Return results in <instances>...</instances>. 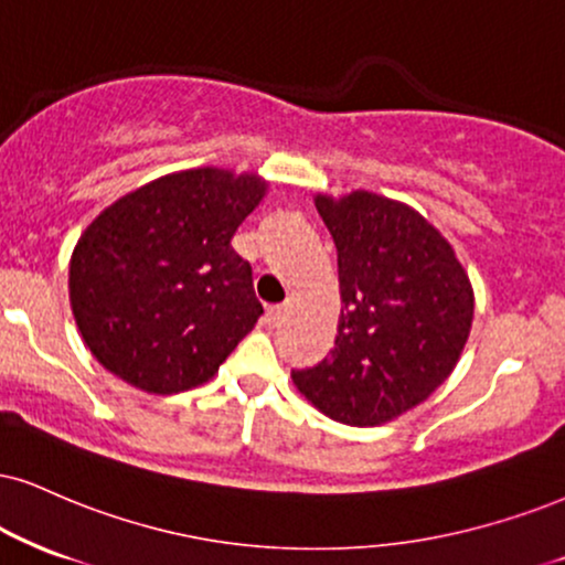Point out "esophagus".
<instances>
[{
  "label": "esophagus",
  "instance_id": "obj_1",
  "mask_svg": "<svg viewBox=\"0 0 565 565\" xmlns=\"http://www.w3.org/2000/svg\"><path fill=\"white\" fill-rule=\"evenodd\" d=\"M290 315V306L282 303V306H271V309H267V324L269 327H277L280 322H285Z\"/></svg>",
  "mask_w": 565,
  "mask_h": 565
}]
</instances>
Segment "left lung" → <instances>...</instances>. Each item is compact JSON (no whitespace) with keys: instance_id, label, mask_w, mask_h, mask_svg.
Wrapping results in <instances>:
<instances>
[{"instance_id":"obj_1","label":"left lung","mask_w":565,"mask_h":565,"mask_svg":"<svg viewBox=\"0 0 565 565\" xmlns=\"http://www.w3.org/2000/svg\"><path fill=\"white\" fill-rule=\"evenodd\" d=\"M338 248L343 309L335 345L296 387L324 416L377 427L427 401L461 359L475 290L461 262L416 209L353 191L317 196Z\"/></svg>"}]
</instances>
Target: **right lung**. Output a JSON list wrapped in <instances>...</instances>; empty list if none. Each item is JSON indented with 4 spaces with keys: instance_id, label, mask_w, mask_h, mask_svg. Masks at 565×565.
<instances>
[{
    "instance_id": "1",
    "label": "right lung",
    "mask_w": 565,
    "mask_h": 565,
    "mask_svg": "<svg viewBox=\"0 0 565 565\" xmlns=\"http://www.w3.org/2000/svg\"><path fill=\"white\" fill-rule=\"evenodd\" d=\"M267 183L217 167L172 172L107 206L70 259V306L88 351L143 393L214 377L264 315L230 241Z\"/></svg>"
}]
</instances>
